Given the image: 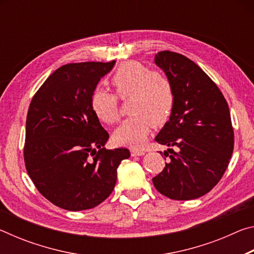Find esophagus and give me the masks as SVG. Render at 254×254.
<instances>
[{
  "mask_svg": "<svg viewBox=\"0 0 254 254\" xmlns=\"http://www.w3.org/2000/svg\"><path fill=\"white\" fill-rule=\"evenodd\" d=\"M143 154H144L143 150L131 149V156H132V157H139V156H143Z\"/></svg>",
  "mask_w": 254,
  "mask_h": 254,
  "instance_id": "esophagus-1",
  "label": "esophagus"
}]
</instances>
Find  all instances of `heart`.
<instances>
[{"instance_id": "heart-1", "label": "heart", "mask_w": 254, "mask_h": 254, "mask_svg": "<svg viewBox=\"0 0 254 254\" xmlns=\"http://www.w3.org/2000/svg\"><path fill=\"white\" fill-rule=\"evenodd\" d=\"M111 83L119 97H130L128 112L132 114L114 131V142L132 148L142 147L152 124L161 127L168 121L175 101L173 86L161 72L150 71L136 62L122 64L112 76ZM91 109L103 123L118 121V98L106 89H94Z\"/></svg>"}]
</instances>
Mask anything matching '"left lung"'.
Listing matches in <instances>:
<instances>
[{
    "mask_svg": "<svg viewBox=\"0 0 254 254\" xmlns=\"http://www.w3.org/2000/svg\"><path fill=\"white\" fill-rule=\"evenodd\" d=\"M154 64L171 83L175 101L169 121L154 137L169 147L170 154L163 153L170 160L152 183L168 198H198L220 182L233 152L229 105L216 84L185 56L160 51Z\"/></svg>",
    "mask_w": 254,
    "mask_h": 254,
    "instance_id": "obj_1",
    "label": "left lung"
}]
</instances>
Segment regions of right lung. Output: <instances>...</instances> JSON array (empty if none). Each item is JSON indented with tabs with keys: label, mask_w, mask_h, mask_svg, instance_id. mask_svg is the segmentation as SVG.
Segmentation results:
<instances>
[{
	"label": "right lung",
	"mask_w": 254,
	"mask_h": 254,
	"mask_svg": "<svg viewBox=\"0 0 254 254\" xmlns=\"http://www.w3.org/2000/svg\"><path fill=\"white\" fill-rule=\"evenodd\" d=\"M114 65L115 60L62 66L30 103L25 168L41 195L60 208L100 205L113 191L120 163L130 157L126 148H104L109 133L91 109L93 91Z\"/></svg>",
	"instance_id": "obj_1"
}]
</instances>
